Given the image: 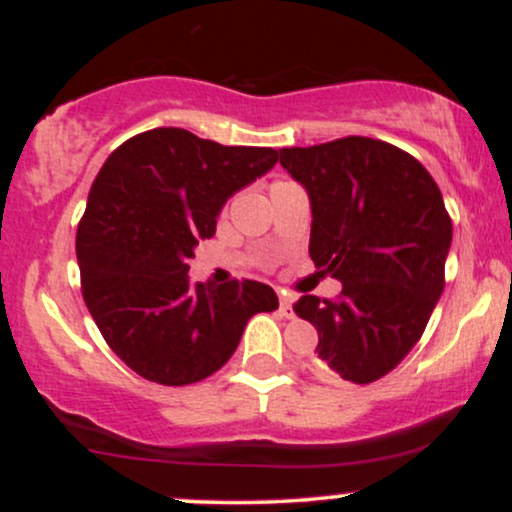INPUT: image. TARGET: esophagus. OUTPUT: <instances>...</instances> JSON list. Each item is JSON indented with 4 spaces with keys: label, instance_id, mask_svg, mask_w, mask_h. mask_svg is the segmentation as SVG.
I'll use <instances>...</instances> for the list:
<instances>
[{
    "label": "esophagus",
    "instance_id": "obj_1",
    "mask_svg": "<svg viewBox=\"0 0 512 512\" xmlns=\"http://www.w3.org/2000/svg\"><path fill=\"white\" fill-rule=\"evenodd\" d=\"M279 313L284 317H293V301L286 293H279Z\"/></svg>",
    "mask_w": 512,
    "mask_h": 512
}]
</instances>
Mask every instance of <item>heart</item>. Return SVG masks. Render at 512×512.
I'll list each match as a JSON object with an SVG mask.
<instances>
[{"label":"heart","instance_id":"1","mask_svg":"<svg viewBox=\"0 0 512 512\" xmlns=\"http://www.w3.org/2000/svg\"><path fill=\"white\" fill-rule=\"evenodd\" d=\"M276 185H279V182H276Z\"/></svg>","mask_w":512,"mask_h":512}]
</instances>
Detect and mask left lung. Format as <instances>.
I'll use <instances>...</instances> for the list:
<instances>
[{
  "label": "left lung",
  "instance_id": "left-lung-1",
  "mask_svg": "<svg viewBox=\"0 0 512 512\" xmlns=\"http://www.w3.org/2000/svg\"><path fill=\"white\" fill-rule=\"evenodd\" d=\"M313 209L310 257L342 281L339 298L301 296L317 327L320 378L368 385L424 334L445 286L452 221L431 173L407 151L370 137L279 149Z\"/></svg>",
  "mask_w": 512,
  "mask_h": 512
}]
</instances>
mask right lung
<instances>
[{"instance_id":"1","label":"right lung","mask_w":512,"mask_h":512,"mask_svg":"<svg viewBox=\"0 0 512 512\" xmlns=\"http://www.w3.org/2000/svg\"><path fill=\"white\" fill-rule=\"evenodd\" d=\"M276 158L267 146H223L158 127L103 163L76 228L81 293L105 342L137 375L199 383L233 356L252 315L279 308L260 281L214 286L187 276L226 199Z\"/></svg>"}]
</instances>
